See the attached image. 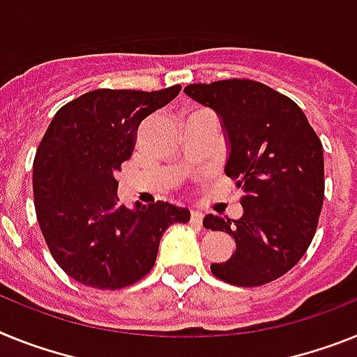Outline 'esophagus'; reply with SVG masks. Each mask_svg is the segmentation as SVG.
Segmentation results:
<instances>
[{
	"instance_id": "34e87169",
	"label": "esophagus",
	"mask_w": 357,
	"mask_h": 357,
	"mask_svg": "<svg viewBox=\"0 0 357 357\" xmlns=\"http://www.w3.org/2000/svg\"><path fill=\"white\" fill-rule=\"evenodd\" d=\"M204 220V215L202 211H199V209H191V224L195 225H200Z\"/></svg>"
}]
</instances>
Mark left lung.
I'll use <instances>...</instances> for the list:
<instances>
[{
	"label": "left lung",
	"instance_id": "obj_1",
	"mask_svg": "<svg viewBox=\"0 0 357 357\" xmlns=\"http://www.w3.org/2000/svg\"><path fill=\"white\" fill-rule=\"evenodd\" d=\"M184 91L222 117L231 146L225 175L242 191V218H204L206 229L225 231L236 243L211 273L238 287L274 282L314 238L325 197L321 141L294 100L252 79L193 83Z\"/></svg>",
	"mask_w": 357,
	"mask_h": 357
}]
</instances>
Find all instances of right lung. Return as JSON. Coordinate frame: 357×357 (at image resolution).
<instances>
[{
	"mask_svg": "<svg viewBox=\"0 0 357 357\" xmlns=\"http://www.w3.org/2000/svg\"><path fill=\"white\" fill-rule=\"evenodd\" d=\"M181 88H99L52 119L33 158V204L50 255L75 282L100 291L133 285L155 266L164 231L190 222V209L162 200L128 209L115 178L132 157L139 124Z\"/></svg>",
	"mask_w": 357,
	"mask_h": 357,
	"instance_id": "1",
	"label": "right lung"
}]
</instances>
